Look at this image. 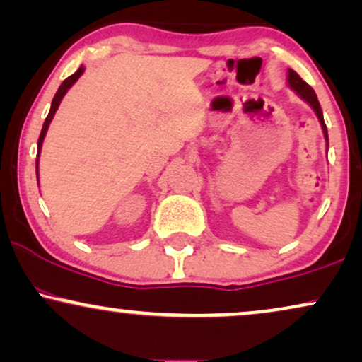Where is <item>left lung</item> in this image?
Returning a JSON list of instances; mask_svg holds the SVG:
<instances>
[{
    "mask_svg": "<svg viewBox=\"0 0 362 362\" xmlns=\"http://www.w3.org/2000/svg\"><path fill=\"white\" fill-rule=\"evenodd\" d=\"M287 81H289L291 88L294 90L300 98L305 100V102H308L310 107H313V110L315 112V115H317V118H319V122H321V127H322L324 136H326V141H329V139H327V128H326V123H324L322 110H321V105H319V100H317V95H315V91L310 88V86L305 83V81L300 78V76L297 75L294 70H289V75H287Z\"/></svg>",
    "mask_w": 362,
    "mask_h": 362,
    "instance_id": "obj_1",
    "label": "left lung"
}]
</instances>
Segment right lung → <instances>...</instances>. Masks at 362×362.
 <instances>
[{
    "mask_svg": "<svg viewBox=\"0 0 362 362\" xmlns=\"http://www.w3.org/2000/svg\"><path fill=\"white\" fill-rule=\"evenodd\" d=\"M83 71H85V68H83V66H80L78 70H76L75 73H73L71 76H68V78H66L65 81H63L62 85H59V88H58V91H57V95H54V98H53V102H52V108H49V113H48L47 120H45V123H43V128H41V134H40V139H38V153H36V157H40L41 145H43L45 135H47V130H48V127H49V122L53 120L54 112H57L58 107H59V102H62V98L65 97L66 91L71 88V85L75 83V81L80 78L81 73H83ZM36 175H38V160H36Z\"/></svg>",
    "mask_w": 362,
    "mask_h": 362,
    "instance_id": "right-lung-1",
    "label": "right lung"
}]
</instances>
